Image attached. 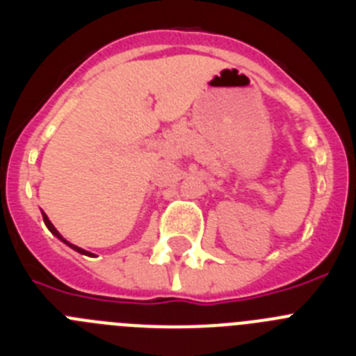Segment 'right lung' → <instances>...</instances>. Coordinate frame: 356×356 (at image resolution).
<instances>
[{
  "instance_id": "right-lung-1",
  "label": "right lung",
  "mask_w": 356,
  "mask_h": 356,
  "mask_svg": "<svg viewBox=\"0 0 356 356\" xmlns=\"http://www.w3.org/2000/svg\"><path fill=\"white\" fill-rule=\"evenodd\" d=\"M42 219H44V225L48 226V229H49V232H51V234H53V235H55V237H56V238H60V241H62V242H65V244H67V246H69V248H72V250H74V251H78V253H81V254H87V257H90V254H92V253H89V251H85V250H81V248L74 246V244H71V242H67V241H65V238H64V237H62V235H60V234H58V229H56V228H55V226H53V225H51V221H49V219H48V216H46V213H44V212H42Z\"/></svg>"
}]
</instances>
